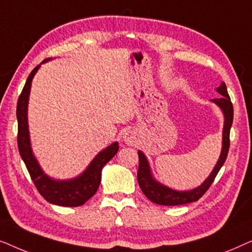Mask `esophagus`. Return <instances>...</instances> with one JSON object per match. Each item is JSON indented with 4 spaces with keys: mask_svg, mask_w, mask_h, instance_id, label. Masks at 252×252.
Wrapping results in <instances>:
<instances>
[{
    "mask_svg": "<svg viewBox=\"0 0 252 252\" xmlns=\"http://www.w3.org/2000/svg\"><path fill=\"white\" fill-rule=\"evenodd\" d=\"M123 140L125 141V143L130 144V146H132V144L135 143V141H136L135 132H134V130H130V129H126L123 134Z\"/></svg>",
    "mask_w": 252,
    "mask_h": 252,
    "instance_id": "obj_1",
    "label": "esophagus"
}]
</instances>
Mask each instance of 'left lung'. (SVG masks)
Returning <instances> with one entry per match:
<instances>
[{
  "instance_id": "1",
  "label": "left lung",
  "mask_w": 252,
  "mask_h": 252,
  "mask_svg": "<svg viewBox=\"0 0 252 252\" xmlns=\"http://www.w3.org/2000/svg\"><path fill=\"white\" fill-rule=\"evenodd\" d=\"M218 93H220L222 96L219 98L212 99L213 102L217 103L225 115V125H223V133H222V151L220 155V158L217 163L216 167L213 168L212 173L210 174V177L204 181V184L199 186L198 188L194 189V190L189 191H175L173 189H170L165 186L158 184L151 177L150 170H149V164H148L147 158L144 157V155L139 151V171H137V182L141 190L143 191V194L147 196V198H149L151 202L156 203L159 205H167V206H173V205H182V204H188V203L196 202L202 197L203 195L208 191V189L211 187L212 182L215 181V179L220 171V168L225 163L227 155H228L229 150V133H230V127L233 124V116H234V109H233V103L230 102V97L227 92V87L225 82H222L221 86L217 89Z\"/></svg>"
}]
</instances>
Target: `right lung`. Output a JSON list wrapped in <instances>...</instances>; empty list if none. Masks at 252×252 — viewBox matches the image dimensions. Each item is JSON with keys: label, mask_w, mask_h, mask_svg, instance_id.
Listing matches in <instances>:
<instances>
[{"label": "right lung", "mask_w": 252, "mask_h": 252, "mask_svg": "<svg viewBox=\"0 0 252 252\" xmlns=\"http://www.w3.org/2000/svg\"><path fill=\"white\" fill-rule=\"evenodd\" d=\"M47 61L44 60L43 62ZM39 67L40 65H37L30 73L17 103V120H18L17 143H18L19 154L26 165L34 186L46 201L61 206H80L97 191L101 182L102 168L118 153V143L115 142L99 153L87 170L77 179L68 181H55L44 175L30 147L29 126H27V102H29L31 82Z\"/></svg>", "instance_id": "add662e5"}]
</instances>
